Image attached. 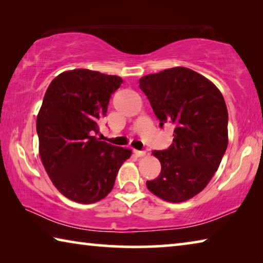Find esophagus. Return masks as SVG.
I'll use <instances>...</instances> for the list:
<instances>
[{
  "instance_id": "esophagus-1",
  "label": "esophagus",
  "mask_w": 263,
  "mask_h": 263,
  "mask_svg": "<svg viewBox=\"0 0 263 263\" xmlns=\"http://www.w3.org/2000/svg\"><path fill=\"white\" fill-rule=\"evenodd\" d=\"M134 154L137 156V157H143L145 156V151H141V150H134Z\"/></svg>"
}]
</instances>
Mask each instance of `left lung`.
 Segmentation results:
<instances>
[{
	"instance_id": "left-lung-1",
	"label": "left lung",
	"mask_w": 263,
	"mask_h": 263,
	"mask_svg": "<svg viewBox=\"0 0 263 263\" xmlns=\"http://www.w3.org/2000/svg\"><path fill=\"white\" fill-rule=\"evenodd\" d=\"M159 126L174 124L173 143L153 155L162 165L148 190L179 203L199 194L214 177L228 148V108L214 83L192 69L176 67L140 78Z\"/></svg>"
}]
</instances>
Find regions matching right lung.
Here are the masks:
<instances>
[{"label":"right lung","mask_w":263,"mask_h":263,"mask_svg":"<svg viewBox=\"0 0 263 263\" xmlns=\"http://www.w3.org/2000/svg\"><path fill=\"white\" fill-rule=\"evenodd\" d=\"M122 78L89 69L60 73L46 91L36 117L39 155L58 191L90 204L108 195L132 151L99 141V120Z\"/></svg>","instance_id":"right-lung-1"}]
</instances>
